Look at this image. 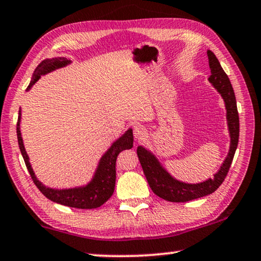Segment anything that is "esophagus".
Here are the masks:
<instances>
[{
	"label": "esophagus",
	"instance_id": "esophagus-1",
	"mask_svg": "<svg viewBox=\"0 0 261 261\" xmlns=\"http://www.w3.org/2000/svg\"><path fill=\"white\" fill-rule=\"evenodd\" d=\"M134 136L137 140H143V139H145V137L147 136V131L144 126L137 125V126H135V129H134Z\"/></svg>",
	"mask_w": 261,
	"mask_h": 261
}]
</instances>
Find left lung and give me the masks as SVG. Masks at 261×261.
Wrapping results in <instances>:
<instances>
[{
	"mask_svg": "<svg viewBox=\"0 0 261 261\" xmlns=\"http://www.w3.org/2000/svg\"><path fill=\"white\" fill-rule=\"evenodd\" d=\"M209 59V67L212 75L209 76V82L214 88L221 94L225 103L226 121L230 134V150L222 166L214 177L203 181L200 184H186L182 181L176 180L165 169L156 156L145 147H137V155L142 165L144 174L152 192L164 200L169 202H187L195 200L213 194L223 184L225 176L229 172V168L232 163L234 152L237 150L239 139V116L237 110V102L232 86L229 77L223 71L220 61L214 53L208 49L206 51Z\"/></svg>",
	"mask_w": 261,
	"mask_h": 261,
	"instance_id": "8db88e82",
	"label": "left lung"
}]
</instances>
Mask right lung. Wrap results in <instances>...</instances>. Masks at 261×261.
I'll list each match as a JSON object with an SVG mask.
<instances>
[{"label": "right lung", "mask_w": 261, "mask_h": 261, "mask_svg": "<svg viewBox=\"0 0 261 261\" xmlns=\"http://www.w3.org/2000/svg\"><path fill=\"white\" fill-rule=\"evenodd\" d=\"M68 64H71V60L66 59L64 57L52 58V59H45L37 66L35 69L34 75L30 85L28 87V90L39 80L41 75H45L52 71H56L58 68L65 67ZM20 110L18 113V122H17V139L20 153H22L23 159L25 161L27 168L30 173L31 179L34 180L44 196H46L48 200H51L56 203L71 206V208L77 209H94L101 206L105 202H107L113 195L115 190L116 182V159L119 152L123 150H127L134 146V135L132 129L125 131L122 137H119L116 142L113 143L108 151L102 155L100 163L97 165L96 171L94 173L93 179L85 186L75 188H66V189H55L44 186L35 175L34 169L31 167L29 155L25 151L23 144L22 134H20Z\"/></svg>", "instance_id": "right-lung-1"}]
</instances>
